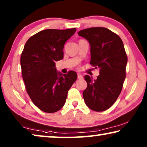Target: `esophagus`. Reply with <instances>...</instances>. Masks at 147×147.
Instances as JSON below:
<instances>
[{
  "label": "esophagus",
  "instance_id": "1",
  "mask_svg": "<svg viewBox=\"0 0 147 147\" xmlns=\"http://www.w3.org/2000/svg\"><path fill=\"white\" fill-rule=\"evenodd\" d=\"M78 79H82V78H83V76H82L81 74L78 73Z\"/></svg>",
  "mask_w": 147,
  "mask_h": 147
}]
</instances>
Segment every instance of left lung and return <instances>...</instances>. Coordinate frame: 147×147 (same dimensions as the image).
Wrapping results in <instances>:
<instances>
[{
  "instance_id": "obj_1",
  "label": "left lung",
  "mask_w": 147,
  "mask_h": 147,
  "mask_svg": "<svg viewBox=\"0 0 147 147\" xmlns=\"http://www.w3.org/2000/svg\"><path fill=\"white\" fill-rule=\"evenodd\" d=\"M78 35L89 42L90 64L100 69L97 79L84 76L87 82L83 92L84 101L94 111H104L117 100L126 78L128 59L123 42L119 36L105 27L83 29Z\"/></svg>"
}]
</instances>
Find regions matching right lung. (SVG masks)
Returning a JSON list of instances; mask_svg holds the SVG:
<instances>
[{
	"label": "right lung",
	"instance_id": "right-lung-1",
	"mask_svg": "<svg viewBox=\"0 0 147 147\" xmlns=\"http://www.w3.org/2000/svg\"><path fill=\"white\" fill-rule=\"evenodd\" d=\"M76 29H45L26 42L21 57L25 88L34 104L47 113L64 106L67 92L77 80V74L57 71L55 61L63 58V47Z\"/></svg>",
	"mask_w": 147,
	"mask_h": 147
}]
</instances>
